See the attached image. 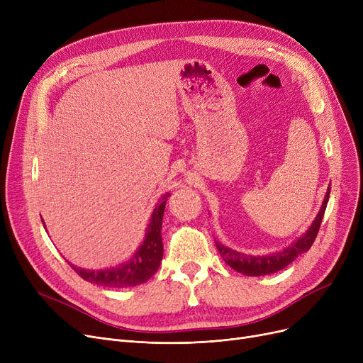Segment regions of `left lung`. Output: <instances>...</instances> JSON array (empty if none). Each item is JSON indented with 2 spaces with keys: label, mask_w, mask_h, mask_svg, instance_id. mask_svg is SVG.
<instances>
[{
  "label": "left lung",
  "mask_w": 363,
  "mask_h": 363,
  "mask_svg": "<svg viewBox=\"0 0 363 363\" xmlns=\"http://www.w3.org/2000/svg\"><path fill=\"white\" fill-rule=\"evenodd\" d=\"M330 193H331V184L328 185L327 194H325V197H323L322 206L319 208L315 220L309 226V230L301 237H298L294 242H291V245L285 247L284 250L272 253V255H266V256H252V255H244L237 250H233V249H230V247L223 245L222 242L215 241L222 259L225 260V263L228 266H231L234 271H237L245 277H263V275L275 274L284 268H287L291 262L296 260V257L309 252V249L312 247V244L318 235L323 213H325V208H327V204L330 200Z\"/></svg>",
  "instance_id": "8db88e82"
}]
</instances>
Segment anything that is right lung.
I'll return each instance as SVG.
<instances>
[{
	"instance_id": "obj_1",
	"label": "right lung",
	"mask_w": 363,
	"mask_h": 363,
	"mask_svg": "<svg viewBox=\"0 0 363 363\" xmlns=\"http://www.w3.org/2000/svg\"><path fill=\"white\" fill-rule=\"evenodd\" d=\"M170 194H164L156 204L151 213L150 222L145 228V237L143 244L138 247L126 262L118 266H110L104 269H82L70 264L73 271L81 278L91 284L103 285L111 289L135 287V285L147 282L159 269L163 257V242H162V222L166 199ZM45 228V223H44Z\"/></svg>"
}]
</instances>
